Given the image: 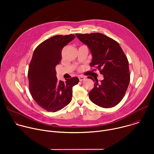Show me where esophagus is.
<instances>
[{
  "label": "esophagus",
  "mask_w": 154,
  "mask_h": 154,
  "mask_svg": "<svg viewBox=\"0 0 154 154\" xmlns=\"http://www.w3.org/2000/svg\"><path fill=\"white\" fill-rule=\"evenodd\" d=\"M79 79L80 81H82V80H84L85 79V77H83V76H79Z\"/></svg>",
  "instance_id": "esophagus-1"
}]
</instances>
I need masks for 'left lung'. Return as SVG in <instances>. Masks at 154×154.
<instances>
[{
	"mask_svg": "<svg viewBox=\"0 0 154 154\" xmlns=\"http://www.w3.org/2000/svg\"><path fill=\"white\" fill-rule=\"evenodd\" d=\"M90 49L91 67L103 75L100 82L92 77L94 86L89 93L91 102L103 108H111L123 99L130 83L128 61L119 43L102 33L76 34Z\"/></svg>",
	"mask_w": 154,
	"mask_h": 154,
	"instance_id": "8db88e82",
	"label": "left lung"
}]
</instances>
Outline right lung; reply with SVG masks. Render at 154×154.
<instances>
[{
	"mask_svg": "<svg viewBox=\"0 0 154 154\" xmlns=\"http://www.w3.org/2000/svg\"><path fill=\"white\" fill-rule=\"evenodd\" d=\"M75 37L72 34L54 36L41 42L33 52L28 71L29 91L38 105L48 112H55L68 105L72 87L79 82L77 77L59 82L55 71L63 48Z\"/></svg>",
	"mask_w": 154,
	"mask_h": 154,
	"instance_id": "obj_1",
	"label": "right lung"
}]
</instances>
